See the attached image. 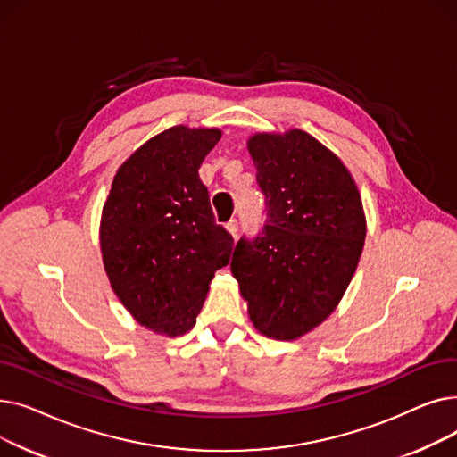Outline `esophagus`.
Wrapping results in <instances>:
<instances>
[{
  "mask_svg": "<svg viewBox=\"0 0 457 457\" xmlns=\"http://www.w3.org/2000/svg\"><path fill=\"white\" fill-rule=\"evenodd\" d=\"M226 229L231 233V237L233 238H237V233H238V222L233 219V220H229L228 224H226Z\"/></svg>",
  "mask_w": 457,
  "mask_h": 457,
  "instance_id": "1",
  "label": "esophagus"
}]
</instances>
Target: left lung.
Listing matches in <instances>:
<instances>
[{
  "mask_svg": "<svg viewBox=\"0 0 457 457\" xmlns=\"http://www.w3.org/2000/svg\"><path fill=\"white\" fill-rule=\"evenodd\" d=\"M248 152L267 202L255 241H238L231 272L255 329L295 341L339 305L367 235L361 195L343 161L302 129L255 133Z\"/></svg>",
  "mask_w": 457,
  "mask_h": 457,
  "instance_id": "obj_1",
  "label": "left lung"
}]
</instances>
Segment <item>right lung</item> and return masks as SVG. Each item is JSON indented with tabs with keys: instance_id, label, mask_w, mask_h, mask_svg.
<instances>
[{
	"instance_id": "obj_1",
	"label": "right lung",
	"mask_w": 457,
	"mask_h": 457,
	"mask_svg": "<svg viewBox=\"0 0 457 457\" xmlns=\"http://www.w3.org/2000/svg\"><path fill=\"white\" fill-rule=\"evenodd\" d=\"M219 128L174 126L137 148L114 174L100 250L111 289L144 328L178 337L196 324L231 235L214 222L198 168Z\"/></svg>"
}]
</instances>
